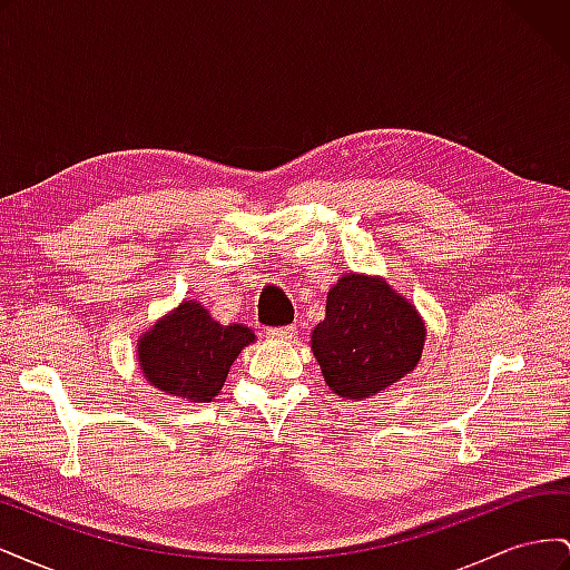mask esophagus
Masks as SVG:
<instances>
[{
  "mask_svg": "<svg viewBox=\"0 0 570 570\" xmlns=\"http://www.w3.org/2000/svg\"><path fill=\"white\" fill-rule=\"evenodd\" d=\"M297 333L295 325H283V327H268L266 335L273 337V340H292Z\"/></svg>",
  "mask_w": 570,
  "mask_h": 570,
  "instance_id": "esophagus-1",
  "label": "esophagus"
}]
</instances>
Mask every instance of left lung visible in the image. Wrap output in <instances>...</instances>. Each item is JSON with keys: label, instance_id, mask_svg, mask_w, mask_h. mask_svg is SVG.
I'll list each match as a JSON object with an SVG mask.
<instances>
[{"label": "left lung", "instance_id": "8db88e82", "mask_svg": "<svg viewBox=\"0 0 570 570\" xmlns=\"http://www.w3.org/2000/svg\"><path fill=\"white\" fill-rule=\"evenodd\" d=\"M425 321L383 275L344 273L312 331L325 385L342 400H371L419 366Z\"/></svg>", "mask_w": 570, "mask_h": 570}]
</instances>
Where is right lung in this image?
<instances>
[{"label": "right lung", "instance_id": "1", "mask_svg": "<svg viewBox=\"0 0 570 570\" xmlns=\"http://www.w3.org/2000/svg\"><path fill=\"white\" fill-rule=\"evenodd\" d=\"M254 340L252 327L223 325L202 302L183 299L137 337V366L151 387L174 400L209 404Z\"/></svg>", "mask_w": 570, "mask_h": 570}]
</instances>
